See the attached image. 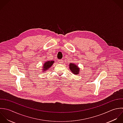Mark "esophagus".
<instances>
[{
  "mask_svg": "<svg viewBox=\"0 0 123 123\" xmlns=\"http://www.w3.org/2000/svg\"><path fill=\"white\" fill-rule=\"evenodd\" d=\"M58 62H59V63H63L64 62V61H63V60H58Z\"/></svg>",
  "mask_w": 123,
  "mask_h": 123,
  "instance_id": "34e87169",
  "label": "esophagus"
}]
</instances>
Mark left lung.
Wrapping results in <instances>:
<instances>
[{
    "label": "left lung",
    "mask_w": 123,
    "mask_h": 123,
    "mask_svg": "<svg viewBox=\"0 0 123 123\" xmlns=\"http://www.w3.org/2000/svg\"><path fill=\"white\" fill-rule=\"evenodd\" d=\"M69 67L70 71L74 75H78L80 71V68L77 66L76 64L71 63L69 65Z\"/></svg>",
    "instance_id": "left-lung-1"
}]
</instances>
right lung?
I'll return each instance as SVG.
<instances>
[{
	"label": "right lung",
	"mask_w": 123,
	"mask_h": 123,
	"mask_svg": "<svg viewBox=\"0 0 123 123\" xmlns=\"http://www.w3.org/2000/svg\"><path fill=\"white\" fill-rule=\"evenodd\" d=\"M54 61H47L43 64V66L42 68V72H44L48 70L50 67L53 65L54 63Z\"/></svg>",
	"instance_id": "add662e5"
}]
</instances>
